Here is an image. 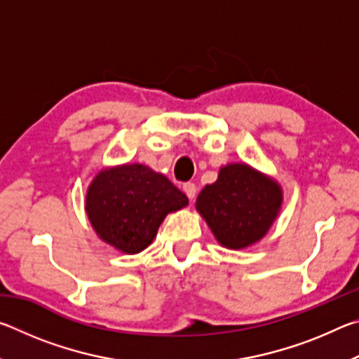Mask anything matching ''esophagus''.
I'll return each instance as SVG.
<instances>
[{
    "label": "esophagus",
    "mask_w": 359,
    "mask_h": 359,
    "mask_svg": "<svg viewBox=\"0 0 359 359\" xmlns=\"http://www.w3.org/2000/svg\"><path fill=\"white\" fill-rule=\"evenodd\" d=\"M184 191H185V194L188 196V199H190V201H193L194 196H196L198 188H196V185L193 184V182H187V184H184Z\"/></svg>",
    "instance_id": "esophagus-1"
}]
</instances>
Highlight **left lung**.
Listing matches in <instances>:
<instances>
[{"instance_id":"8db88e82","label":"left lung","mask_w":359,"mask_h":359,"mask_svg":"<svg viewBox=\"0 0 359 359\" xmlns=\"http://www.w3.org/2000/svg\"><path fill=\"white\" fill-rule=\"evenodd\" d=\"M282 204V190L274 180L247 165L222 168L217 182L199 193L196 209L228 248H244L267 233Z\"/></svg>"}]
</instances>
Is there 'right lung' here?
<instances>
[{"label": "right lung", "mask_w": 359, "mask_h": 359, "mask_svg": "<svg viewBox=\"0 0 359 359\" xmlns=\"http://www.w3.org/2000/svg\"><path fill=\"white\" fill-rule=\"evenodd\" d=\"M187 204V196L171 180L144 165L102 171L87 193V214L95 231L125 253L149 247L169 212Z\"/></svg>", "instance_id": "add662e5"}]
</instances>
